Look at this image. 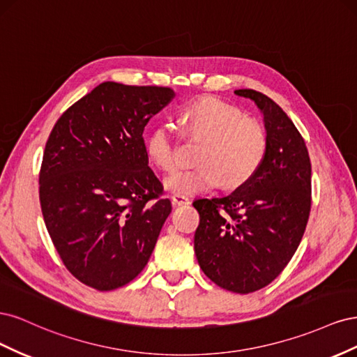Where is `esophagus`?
Here are the masks:
<instances>
[{
  "instance_id": "34e87169",
  "label": "esophagus",
  "mask_w": 357,
  "mask_h": 357,
  "mask_svg": "<svg viewBox=\"0 0 357 357\" xmlns=\"http://www.w3.org/2000/svg\"><path fill=\"white\" fill-rule=\"evenodd\" d=\"M171 201H172V204H174V205H188L190 202L189 198L181 197V195H174V197L171 198Z\"/></svg>"
}]
</instances>
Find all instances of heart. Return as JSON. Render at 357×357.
<instances>
[{"instance_id": "heart-1", "label": "heart", "mask_w": 357, "mask_h": 357, "mask_svg": "<svg viewBox=\"0 0 357 357\" xmlns=\"http://www.w3.org/2000/svg\"><path fill=\"white\" fill-rule=\"evenodd\" d=\"M180 121L188 131L204 139L198 167L181 168L165 178V188L174 195L193 197L219 185L238 188L261 168L268 149L264 125L219 96L205 95L183 105ZM146 152L153 164L171 171L178 165V143L174 129L160 123L149 134Z\"/></svg>"}]
</instances>
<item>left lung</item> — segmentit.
<instances>
[{
	"label": "left lung",
	"instance_id": "left-lung-1",
	"mask_svg": "<svg viewBox=\"0 0 357 357\" xmlns=\"http://www.w3.org/2000/svg\"><path fill=\"white\" fill-rule=\"evenodd\" d=\"M264 114L268 149L261 168L222 198L197 199L195 255L218 286L252 294L283 271L304 235L311 208V162L304 138L266 95L235 91Z\"/></svg>",
	"mask_w": 357,
	"mask_h": 357
}]
</instances>
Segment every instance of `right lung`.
Listing matches in <instances>:
<instances>
[{"label": "right lung", "mask_w": 357, "mask_h": 357, "mask_svg": "<svg viewBox=\"0 0 357 357\" xmlns=\"http://www.w3.org/2000/svg\"><path fill=\"white\" fill-rule=\"evenodd\" d=\"M174 95L104 82L52 129L40 169L41 211L63 265L86 286L128 284L153 252L171 202L160 198L143 132Z\"/></svg>", "instance_id": "add662e5"}]
</instances>
